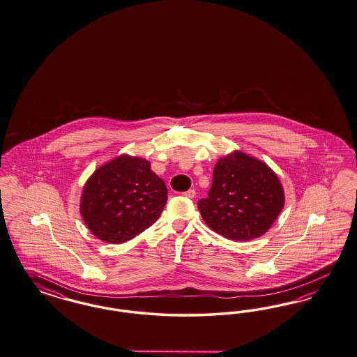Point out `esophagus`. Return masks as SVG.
Returning a JSON list of instances; mask_svg holds the SVG:
<instances>
[{
	"instance_id": "1",
	"label": "esophagus",
	"mask_w": 357,
	"mask_h": 357,
	"mask_svg": "<svg viewBox=\"0 0 357 357\" xmlns=\"http://www.w3.org/2000/svg\"><path fill=\"white\" fill-rule=\"evenodd\" d=\"M182 195H183V197H190V199H192V197H195V195H197V192H195V190H188V191H185V192H183Z\"/></svg>"
}]
</instances>
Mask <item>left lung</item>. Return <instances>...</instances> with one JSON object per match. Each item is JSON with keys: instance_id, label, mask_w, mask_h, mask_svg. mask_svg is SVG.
I'll return each mask as SVG.
<instances>
[{"instance_id": "8db88e82", "label": "left lung", "mask_w": 357, "mask_h": 357, "mask_svg": "<svg viewBox=\"0 0 357 357\" xmlns=\"http://www.w3.org/2000/svg\"><path fill=\"white\" fill-rule=\"evenodd\" d=\"M283 202L277 175L261 160L234 151L215 165L208 197L197 202V208L216 234L249 241L271 228Z\"/></svg>"}]
</instances>
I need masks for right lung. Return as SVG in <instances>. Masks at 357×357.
<instances>
[{
	"mask_svg": "<svg viewBox=\"0 0 357 357\" xmlns=\"http://www.w3.org/2000/svg\"><path fill=\"white\" fill-rule=\"evenodd\" d=\"M166 202L167 187L148 160L121 155L88 179L80 212L98 238L121 244L157 222Z\"/></svg>",
	"mask_w": 357,
	"mask_h": 357,
	"instance_id": "right-lung-1",
	"label": "right lung"
}]
</instances>
